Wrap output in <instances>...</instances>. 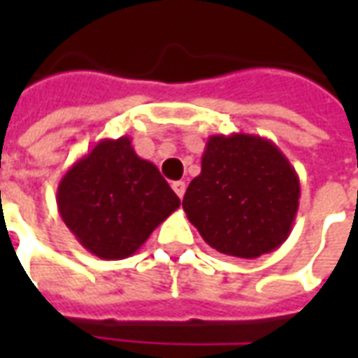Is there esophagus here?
<instances>
[{"label": "esophagus", "instance_id": "obj_1", "mask_svg": "<svg viewBox=\"0 0 358 358\" xmlns=\"http://www.w3.org/2000/svg\"><path fill=\"white\" fill-rule=\"evenodd\" d=\"M172 189H174V192H176V195H178L180 199H182V197H184V194H186V184H184V182H174V184H172Z\"/></svg>", "mask_w": 358, "mask_h": 358}]
</instances>
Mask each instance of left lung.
Segmentation results:
<instances>
[{
    "instance_id": "obj_1",
    "label": "left lung",
    "mask_w": 358,
    "mask_h": 358,
    "mask_svg": "<svg viewBox=\"0 0 358 358\" xmlns=\"http://www.w3.org/2000/svg\"><path fill=\"white\" fill-rule=\"evenodd\" d=\"M299 176L287 157L253 134L210 136L182 207L220 253L257 259L278 249L299 209Z\"/></svg>"
}]
</instances>
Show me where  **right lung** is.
Returning <instances> with one entry per match:
<instances>
[{
	"label": "right lung",
	"instance_id": "obj_1",
	"mask_svg": "<svg viewBox=\"0 0 358 358\" xmlns=\"http://www.w3.org/2000/svg\"><path fill=\"white\" fill-rule=\"evenodd\" d=\"M178 207V195L155 164L136 155L128 136L95 143L57 187L66 228L105 261L134 255Z\"/></svg>",
	"mask_w": 358,
	"mask_h": 358
}]
</instances>
